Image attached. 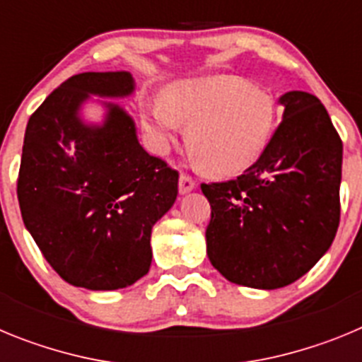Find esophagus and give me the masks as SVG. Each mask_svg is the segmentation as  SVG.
Returning <instances> with one entry per match:
<instances>
[{
	"instance_id": "1",
	"label": "esophagus",
	"mask_w": 362,
	"mask_h": 362,
	"mask_svg": "<svg viewBox=\"0 0 362 362\" xmlns=\"http://www.w3.org/2000/svg\"><path fill=\"white\" fill-rule=\"evenodd\" d=\"M196 187L197 183L190 177V175L181 174V177H179V194H188V192H192Z\"/></svg>"
}]
</instances>
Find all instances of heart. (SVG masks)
<instances>
[{
    "label": "heart",
    "mask_w": 362,
    "mask_h": 362,
    "mask_svg": "<svg viewBox=\"0 0 362 362\" xmlns=\"http://www.w3.org/2000/svg\"><path fill=\"white\" fill-rule=\"evenodd\" d=\"M145 127L159 150L187 124L192 159L216 175H235L263 158L279 121L270 90L238 76H206L170 83L163 99L141 103Z\"/></svg>",
    "instance_id": "obj_1"
}]
</instances>
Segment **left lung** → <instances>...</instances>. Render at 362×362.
Listing matches in <instances>:
<instances>
[{"mask_svg": "<svg viewBox=\"0 0 362 362\" xmlns=\"http://www.w3.org/2000/svg\"><path fill=\"white\" fill-rule=\"evenodd\" d=\"M283 121L238 179L201 185L212 206L206 254L230 283L288 286L328 252L341 216L343 141L313 94L279 98Z\"/></svg>", "mask_w": 362, "mask_h": 362, "instance_id": "left-lung-1", "label": "left lung"}]
</instances>
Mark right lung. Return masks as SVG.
Returning a JSON list of instances; mask_svg holds the SVG:
<instances>
[{
  "instance_id": "obj_1",
  "label": "right lung",
  "mask_w": 362,
  "mask_h": 362,
  "mask_svg": "<svg viewBox=\"0 0 362 362\" xmlns=\"http://www.w3.org/2000/svg\"><path fill=\"white\" fill-rule=\"evenodd\" d=\"M134 90L129 72L78 74L25 130L18 179L25 228L59 277L86 290L127 288L148 274L152 226L177 197V172L139 145L132 116L110 101ZM90 100L105 108L101 124L82 117Z\"/></svg>"
}]
</instances>
